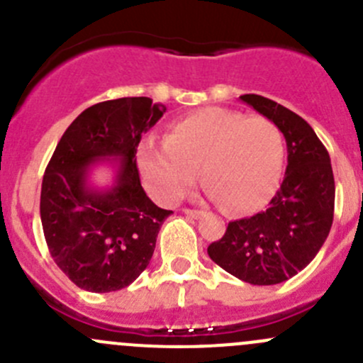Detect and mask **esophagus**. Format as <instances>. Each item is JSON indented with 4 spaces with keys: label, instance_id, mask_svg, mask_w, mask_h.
Wrapping results in <instances>:
<instances>
[{
    "label": "esophagus",
    "instance_id": "obj_1",
    "mask_svg": "<svg viewBox=\"0 0 363 363\" xmlns=\"http://www.w3.org/2000/svg\"><path fill=\"white\" fill-rule=\"evenodd\" d=\"M184 214L191 216V218H200V216H203V211H199V208H184Z\"/></svg>",
    "mask_w": 363,
    "mask_h": 363
}]
</instances>
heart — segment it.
Returning a JSON list of instances; mask_svg holds the SVG:
<instances>
[{"instance_id": "heart-1", "label": "heart", "mask_w": 363, "mask_h": 363, "mask_svg": "<svg viewBox=\"0 0 363 363\" xmlns=\"http://www.w3.org/2000/svg\"><path fill=\"white\" fill-rule=\"evenodd\" d=\"M284 142L274 121L221 107L196 111L168 126L163 145L138 147V168L155 199L177 203L199 182L230 212L263 207L279 186Z\"/></svg>"}]
</instances>
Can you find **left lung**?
Returning a JSON list of instances; mask_svg holds the SVG:
<instances>
[{
    "label": "left lung",
    "mask_w": 363,
    "mask_h": 363,
    "mask_svg": "<svg viewBox=\"0 0 363 363\" xmlns=\"http://www.w3.org/2000/svg\"><path fill=\"white\" fill-rule=\"evenodd\" d=\"M240 100L274 121L284 135L286 175L267 211L230 221L207 252L244 283L269 286L306 269L327 240L334 221V172L328 151L307 121L259 94H242Z\"/></svg>",
    "instance_id": "obj_1"
}]
</instances>
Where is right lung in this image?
<instances>
[{"label":"right lung","instance_id":"add662e5","mask_svg":"<svg viewBox=\"0 0 363 363\" xmlns=\"http://www.w3.org/2000/svg\"><path fill=\"white\" fill-rule=\"evenodd\" d=\"M167 112L151 98H117L86 108L65 131L45 168L40 218L50 256L72 283L94 294L123 290L145 270L172 211L145 195L137 147ZM119 157L116 184L86 186L89 168Z\"/></svg>","mask_w":363,"mask_h":363}]
</instances>
